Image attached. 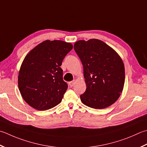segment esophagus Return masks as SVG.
I'll use <instances>...</instances> for the list:
<instances>
[{
    "mask_svg": "<svg viewBox=\"0 0 147 147\" xmlns=\"http://www.w3.org/2000/svg\"><path fill=\"white\" fill-rule=\"evenodd\" d=\"M74 83H75V80H73V81L70 82L69 83V85L71 87H73V86H74Z\"/></svg>",
    "mask_w": 147,
    "mask_h": 147,
    "instance_id": "34e87169",
    "label": "esophagus"
}]
</instances>
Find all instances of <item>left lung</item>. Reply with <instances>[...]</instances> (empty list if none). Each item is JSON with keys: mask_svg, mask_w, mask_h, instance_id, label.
Wrapping results in <instances>:
<instances>
[{"mask_svg": "<svg viewBox=\"0 0 147 147\" xmlns=\"http://www.w3.org/2000/svg\"><path fill=\"white\" fill-rule=\"evenodd\" d=\"M74 50L83 66L87 88L80 96L85 105L104 109L115 102L125 82L124 64L119 54L102 41L91 39L74 43Z\"/></svg>", "mask_w": 147, "mask_h": 147, "instance_id": "left-lung-1", "label": "left lung"}]
</instances>
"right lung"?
<instances>
[{
    "instance_id": "right-lung-1",
    "label": "right lung",
    "mask_w": 147,
    "mask_h": 147,
    "mask_svg": "<svg viewBox=\"0 0 147 147\" xmlns=\"http://www.w3.org/2000/svg\"><path fill=\"white\" fill-rule=\"evenodd\" d=\"M73 48L71 42L46 40L25 56L19 71L18 88L31 107L47 110L62 101L67 84L63 80L60 65Z\"/></svg>"
}]
</instances>
